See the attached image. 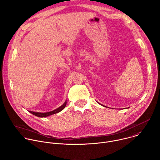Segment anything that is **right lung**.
<instances>
[{
    "mask_svg": "<svg viewBox=\"0 0 160 160\" xmlns=\"http://www.w3.org/2000/svg\"><path fill=\"white\" fill-rule=\"evenodd\" d=\"M67 100L65 102V103L62 105L60 106V108H58V109L52 111H50V112H44V113H42V112H32V111H29L30 113H31L32 114L37 116V117H39V118H45V117H47V116H51L52 114H57L58 112H60V111H62L65 108V106L67 105Z\"/></svg>",
    "mask_w": 160,
    "mask_h": 160,
    "instance_id": "add662e5",
    "label": "right lung"
}]
</instances>
